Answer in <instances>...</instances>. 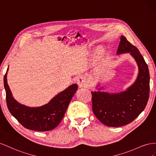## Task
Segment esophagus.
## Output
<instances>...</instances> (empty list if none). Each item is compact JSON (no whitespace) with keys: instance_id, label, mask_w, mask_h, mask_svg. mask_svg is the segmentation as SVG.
Returning a JSON list of instances; mask_svg holds the SVG:
<instances>
[{"instance_id":"obj_1","label":"esophagus","mask_w":156,"mask_h":156,"mask_svg":"<svg viewBox=\"0 0 156 156\" xmlns=\"http://www.w3.org/2000/svg\"><path fill=\"white\" fill-rule=\"evenodd\" d=\"M77 83L79 87H84L87 86L86 78L84 76H80L77 79Z\"/></svg>"}]
</instances>
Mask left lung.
Wrapping results in <instances>:
<instances>
[{
	"label": "left lung",
	"mask_w": 156,
	"mask_h": 156,
	"mask_svg": "<svg viewBox=\"0 0 156 156\" xmlns=\"http://www.w3.org/2000/svg\"><path fill=\"white\" fill-rule=\"evenodd\" d=\"M120 40L117 54L130 53L139 72L136 80L127 91L119 93L91 92L93 114L108 127H120L132 122L145 108L150 95V74L144 57L125 37L122 35Z\"/></svg>",
	"instance_id": "1"
}]
</instances>
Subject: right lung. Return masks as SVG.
<instances>
[{
	"instance_id": "1",
	"label": "right lung",
	"mask_w": 156,
	"mask_h": 156,
	"mask_svg": "<svg viewBox=\"0 0 156 156\" xmlns=\"http://www.w3.org/2000/svg\"><path fill=\"white\" fill-rule=\"evenodd\" d=\"M6 75L7 72L4 77V86L8 108L24 127L34 131H48L58 126L78 90L77 84H73L53 97L48 104L37 108L28 107L17 103L12 97L7 83Z\"/></svg>"
}]
</instances>
